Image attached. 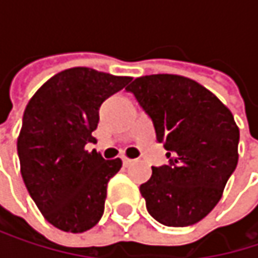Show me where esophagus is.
<instances>
[{"mask_svg": "<svg viewBox=\"0 0 258 258\" xmlns=\"http://www.w3.org/2000/svg\"><path fill=\"white\" fill-rule=\"evenodd\" d=\"M136 160H131V158H127V157H122V163L125 164V166H130V164H133Z\"/></svg>", "mask_w": 258, "mask_h": 258, "instance_id": "34e87169", "label": "esophagus"}]
</instances>
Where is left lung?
<instances>
[{
  "mask_svg": "<svg viewBox=\"0 0 258 258\" xmlns=\"http://www.w3.org/2000/svg\"><path fill=\"white\" fill-rule=\"evenodd\" d=\"M125 89L151 118L169 158L140 185L149 215L167 227L199 223L220 202L237 166L232 112L211 91L176 75L137 78Z\"/></svg>",
  "mask_w": 258,
  "mask_h": 258,
  "instance_id": "8db88e82",
  "label": "left lung"
}]
</instances>
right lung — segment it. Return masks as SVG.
<instances>
[{
    "mask_svg": "<svg viewBox=\"0 0 258 258\" xmlns=\"http://www.w3.org/2000/svg\"><path fill=\"white\" fill-rule=\"evenodd\" d=\"M131 78L112 76L86 67L50 78L29 100L18 139L21 173L26 189L56 229L82 233L104 212L107 182L122 161L88 152L104 100Z\"/></svg>",
    "mask_w": 258,
    "mask_h": 258,
    "instance_id": "1",
    "label": "right lung"
}]
</instances>
